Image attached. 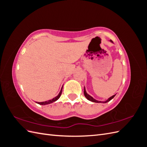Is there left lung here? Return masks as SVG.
Returning <instances> with one entry per match:
<instances>
[{
	"instance_id": "8db88e82",
	"label": "left lung",
	"mask_w": 147,
	"mask_h": 147,
	"mask_svg": "<svg viewBox=\"0 0 147 147\" xmlns=\"http://www.w3.org/2000/svg\"><path fill=\"white\" fill-rule=\"evenodd\" d=\"M109 42H110L111 43H113V42L112 40H110ZM84 96L86 97V98L88 100H90V101H91V102H96V103H107V102H109L110 100H112V99L113 98V97L115 96V95H116V94H115V95H113V96H112L110 97L109 99H107V100H105V101H100V100H96V99H95L93 98V97H92V96H91L90 94H88L87 92H86V91L85 86H84Z\"/></svg>"
}]
</instances>
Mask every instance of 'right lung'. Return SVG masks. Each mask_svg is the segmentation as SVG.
I'll return each instance as SVG.
<instances>
[{
	"label": "right lung",
	"instance_id": "1",
	"mask_svg": "<svg viewBox=\"0 0 147 147\" xmlns=\"http://www.w3.org/2000/svg\"><path fill=\"white\" fill-rule=\"evenodd\" d=\"M63 86H62V88H61V91H60L59 93L58 94V95H57V96H56L55 97H54V98H53L52 99H51V100H47V101H45V102H36V103H37V104H40V105H47V104H50L53 103V102H54L56 101L57 100H58V99H59V97H60V96H61V95L62 91H63Z\"/></svg>",
	"mask_w": 147,
	"mask_h": 147
}]
</instances>
